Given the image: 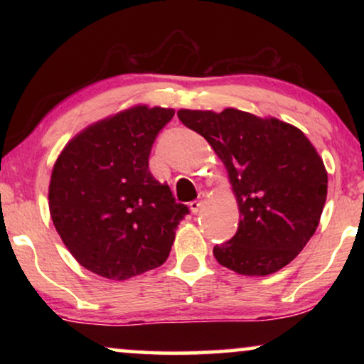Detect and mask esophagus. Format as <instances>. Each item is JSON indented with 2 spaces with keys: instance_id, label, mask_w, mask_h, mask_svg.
Masks as SVG:
<instances>
[{
  "instance_id": "34e87169",
  "label": "esophagus",
  "mask_w": 364,
  "mask_h": 364,
  "mask_svg": "<svg viewBox=\"0 0 364 364\" xmlns=\"http://www.w3.org/2000/svg\"><path fill=\"white\" fill-rule=\"evenodd\" d=\"M203 196H205V193L200 192V193H198L197 200H192L191 203H188V205H191V210H192L193 213H197V212L202 208V205H203Z\"/></svg>"
}]
</instances>
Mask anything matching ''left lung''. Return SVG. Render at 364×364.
Returning <instances> with one entry per match:
<instances>
[{"mask_svg": "<svg viewBox=\"0 0 364 364\" xmlns=\"http://www.w3.org/2000/svg\"><path fill=\"white\" fill-rule=\"evenodd\" d=\"M225 164L242 220L213 247L220 265L240 275H270L288 265L315 233L326 200L321 157L300 129L278 119L225 109L177 112Z\"/></svg>", "mask_w": 364, "mask_h": 364, "instance_id": "obj_1", "label": "left lung"}]
</instances>
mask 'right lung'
<instances>
[{
  "label": "right lung",
  "instance_id": "obj_1",
  "mask_svg": "<svg viewBox=\"0 0 364 364\" xmlns=\"http://www.w3.org/2000/svg\"><path fill=\"white\" fill-rule=\"evenodd\" d=\"M172 109L137 106L87 127L64 147L49 183V212L84 268L127 280L167 260L188 207L149 171Z\"/></svg>",
  "mask_w": 364,
  "mask_h": 364
}]
</instances>
